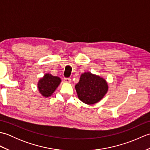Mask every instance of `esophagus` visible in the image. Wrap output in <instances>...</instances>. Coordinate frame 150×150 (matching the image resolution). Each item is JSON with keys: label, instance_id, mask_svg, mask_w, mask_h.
Instances as JSON below:
<instances>
[{"label": "esophagus", "instance_id": "obj_1", "mask_svg": "<svg viewBox=\"0 0 150 150\" xmlns=\"http://www.w3.org/2000/svg\"><path fill=\"white\" fill-rule=\"evenodd\" d=\"M64 81L66 82H68L69 83V82H71V79L70 78H64Z\"/></svg>", "mask_w": 150, "mask_h": 150}]
</instances>
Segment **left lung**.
Wrapping results in <instances>:
<instances>
[{
	"label": "left lung",
	"mask_w": 150,
	"mask_h": 150,
	"mask_svg": "<svg viewBox=\"0 0 150 150\" xmlns=\"http://www.w3.org/2000/svg\"><path fill=\"white\" fill-rule=\"evenodd\" d=\"M78 97L87 104H93L100 100L108 91V84L104 79L84 73L82 74L80 81L75 85Z\"/></svg>",
	"instance_id": "left-lung-1"
}]
</instances>
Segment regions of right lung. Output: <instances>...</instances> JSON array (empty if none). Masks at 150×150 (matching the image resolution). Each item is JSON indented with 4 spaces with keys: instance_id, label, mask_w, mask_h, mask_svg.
I'll return each mask as SVG.
<instances>
[{
    "instance_id": "right-lung-1",
    "label": "right lung",
    "mask_w": 150,
    "mask_h": 150,
    "mask_svg": "<svg viewBox=\"0 0 150 150\" xmlns=\"http://www.w3.org/2000/svg\"><path fill=\"white\" fill-rule=\"evenodd\" d=\"M60 79L47 73L39 81L38 88L39 91L44 97H49L52 95L60 82Z\"/></svg>"
}]
</instances>
